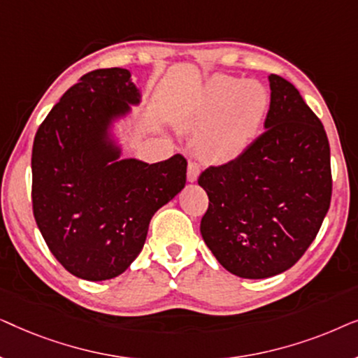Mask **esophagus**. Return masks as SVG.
I'll return each instance as SVG.
<instances>
[{"instance_id":"1","label":"esophagus","mask_w":358,"mask_h":358,"mask_svg":"<svg viewBox=\"0 0 358 358\" xmlns=\"http://www.w3.org/2000/svg\"><path fill=\"white\" fill-rule=\"evenodd\" d=\"M199 174H200L199 164L195 163V161H189V164H187V180L189 182H195L199 178Z\"/></svg>"}]
</instances>
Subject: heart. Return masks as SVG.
Instances as JSON below:
<instances>
[{"label":"heart","mask_w":358,"mask_h":358,"mask_svg":"<svg viewBox=\"0 0 358 358\" xmlns=\"http://www.w3.org/2000/svg\"><path fill=\"white\" fill-rule=\"evenodd\" d=\"M268 109V92L254 80L213 76L190 110L187 125L203 130L199 151L210 161H228L241 155L256 138Z\"/></svg>","instance_id":"heart-1"}]
</instances>
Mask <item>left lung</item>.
I'll use <instances>...</instances> for the list:
<instances>
[{"label":"left lung","mask_w":358,"mask_h":358,"mask_svg":"<svg viewBox=\"0 0 358 358\" xmlns=\"http://www.w3.org/2000/svg\"><path fill=\"white\" fill-rule=\"evenodd\" d=\"M266 131L238 158L199 176L208 195L200 233L217 261L243 278L290 268L315 241L332 195L324 127L295 86L268 76Z\"/></svg>","instance_id":"left-lung-1"}]
</instances>
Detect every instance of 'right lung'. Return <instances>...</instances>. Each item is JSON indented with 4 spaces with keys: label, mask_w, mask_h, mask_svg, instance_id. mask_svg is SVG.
<instances>
[{
    "label": "right lung",
    "mask_w": 358,
    "mask_h": 358,
    "mask_svg": "<svg viewBox=\"0 0 358 358\" xmlns=\"http://www.w3.org/2000/svg\"><path fill=\"white\" fill-rule=\"evenodd\" d=\"M124 68L86 73L48 112L32 146V210L48 249L73 275L99 282L125 272L150 220L185 185L187 159H119L110 122L138 104Z\"/></svg>",
    "instance_id": "1"
}]
</instances>
